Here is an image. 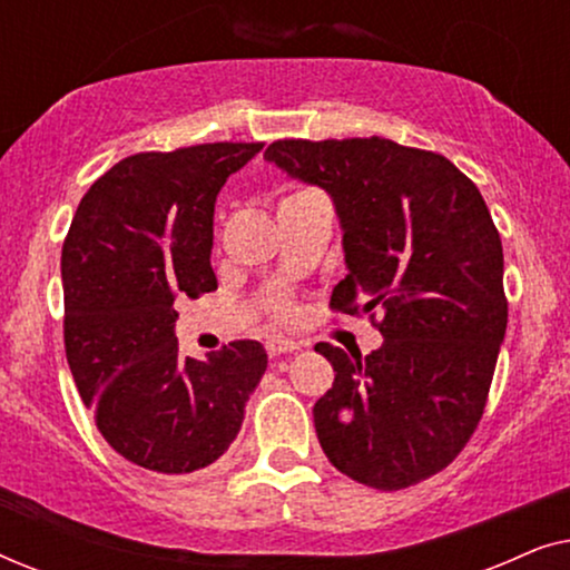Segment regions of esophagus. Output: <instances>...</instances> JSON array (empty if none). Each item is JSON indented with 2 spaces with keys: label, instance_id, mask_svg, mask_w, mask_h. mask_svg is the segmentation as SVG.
Wrapping results in <instances>:
<instances>
[{
  "label": "esophagus",
  "instance_id": "34e87169",
  "mask_svg": "<svg viewBox=\"0 0 570 570\" xmlns=\"http://www.w3.org/2000/svg\"><path fill=\"white\" fill-rule=\"evenodd\" d=\"M301 345L293 340H269L267 342V353L269 357H279V355H291V353H298Z\"/></svg>",
  "mask_w": 570,
  "mask_h": 570
}]
</instances>
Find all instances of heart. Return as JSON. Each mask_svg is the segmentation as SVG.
Wrapping results in <instances>:
<instances>
[{
  "instance_id": "heart-1",
  "label": "heart",
  "mask_w": 570,
  "mask_h": 570,
  "mask_svg": "<svg viewBox=\"0 0 570 570\" xmlns=\"http://www.w3.org/2000/svg\"><path fill=\"white\" fill-rule=\"evenodd\" d=\"M311 197H318V194L314 189H295V191L287 194V197L283 199V205H279V207L295 205V202H303V199H311ZM269 314H272V322H275V324H285L287 318L293 316V306L285 298H277L275 303H272Z\"/></svg>"
}]
</instances>
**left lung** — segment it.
I'll return each mask as SVG.
<instances>
[{
    "label": "left lung",
    "mask_w": 570,
    "mask_h": 570,
    "mask_svg": "<svg viewBox=\"0 0 570 570\" xmlns=\"http://www.w3.org/2000/svg\"><path fill=\"white\" fill-rule=\"evenodd\" d=\"M264 158L332 194L347 275L330 306L371 314L384 337L365 357L316 345L334 368L314 404L318 443L363 485H417L472 439L509 324L485 199L449 158L384 137L277 139Z\"/></svg>",
    "instance_id": "obj_1"
}]
</instances>
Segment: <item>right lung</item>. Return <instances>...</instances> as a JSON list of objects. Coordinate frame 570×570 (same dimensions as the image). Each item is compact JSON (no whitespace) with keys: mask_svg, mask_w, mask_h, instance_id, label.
Segmentation results:
<instances>
[{"mask_svg":"<svg viewBox=\"0 0 570 570\" xmlns=\"http://www.w3.org/2000/svg\"><path fill=\"white\" fill-rule=\"evenodd\" d=\"M264 142L137 153L85 194L61 248L65 350L77 392L116 454L178 478L217 462L240 431L267 353L236 340L178 353L181 295L217 291L213 215L225 178Z\"/></svg>","mask_w":570,"mask_h":570,"instance_id":"right-lung-1","label":"right lung"}]
</instances>
